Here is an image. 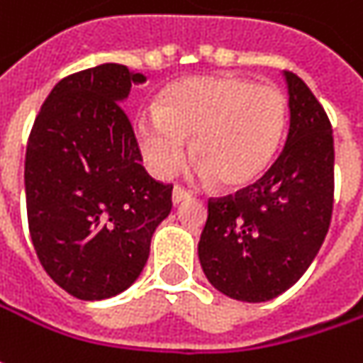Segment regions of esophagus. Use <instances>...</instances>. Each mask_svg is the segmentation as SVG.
Instances as JSON below:
<instances>
[{
    "label": "esophagus",
    "instance_id": "obj_1",
    "mask_svg": "<svg viewBox=\"0 0 363 363\" xmlns=\"http://www.w3.org/2000/svg\"><path fill=\"white\" fill-rule=\"evenodd\" d=\"M189 199H193V195L186 191V189H182V186H174V191H172V203L174 205H181V203H184V201H189Z\"/></svg>",
    "mask_w": 363,
    "mask_h": 363
}]
</instances>
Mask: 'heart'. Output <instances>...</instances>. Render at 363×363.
Returning <instances> with one entry per match:
<instances>
[{"mask_svg":"<svg viewBox=\"0 0 363 363\" xmlns=\"http://www.w3.org/2000/svg\"><path fill=\"white\" fill-rule=\"evenodd\" d=\"M289 101L280 89L238 74L189 77L166 87L156 111H140L135 138L158 177L191 156L205 179L244 191L272 168L286 134Z\"/></svg>","mask_w":363,"mask_h":363,"instance_id":"obj_1","label":"heart"}]
</instances>
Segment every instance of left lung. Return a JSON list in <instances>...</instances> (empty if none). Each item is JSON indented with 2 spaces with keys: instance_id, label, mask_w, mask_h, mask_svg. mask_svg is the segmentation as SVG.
<instances>
[{
  "instance_id": "8db88e82",
  "label": "left lung",
  "mask_w": 363,
  "mask_h": 363,
  "mask_svg": "<svg viewBox=\"0 0 363 363\" xmlns=\"http://www.w3.org/2000/svg\"><path fill=\"white\" fill-rule=\"evenodd\" d=\"M291 128L260 181L209 199L199 260L229 298L264 303L291 289L315 260L333 213V134L303 79L284 71Z\"/></svg>"
}]
</instances>
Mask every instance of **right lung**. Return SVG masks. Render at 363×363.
<instances>
[{
  "mask_svg": "<svg viewBox=\"0 0 363 363\" xmlns=\"http://www.w3.org/2000/svg\"><path fill=\"white\" fill-rule=\"evenodd\" d=\"M146 77L107 62L58 81L26 148V209L38 260L81 301L116 296L144 270L172 184L152 179L119 103Z\"/></svg>",
  "mask_w": 363,
  "mask_h": 363,
  "instance_id": "1",
  "label": "right lung"
}]
</instances>
